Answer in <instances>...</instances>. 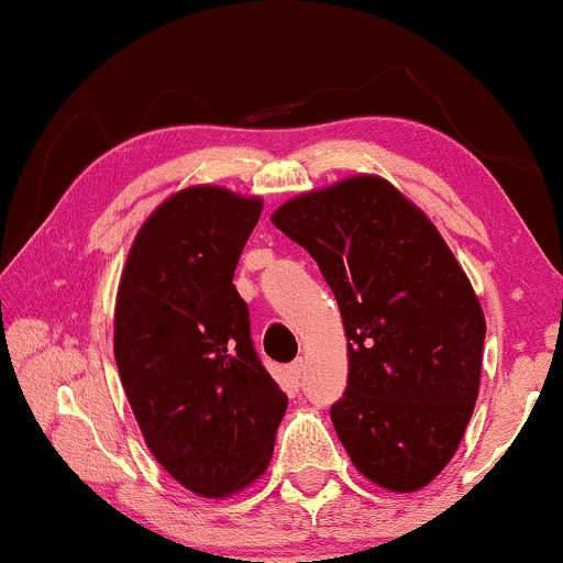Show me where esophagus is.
Wrapping results in <instances>:
<instances>
[{
	"mask_svg": "<svg viewBox=\"0 0 563 563\" xmlns=\"http://www.w3.org/2000/svg\"><path fill=\"white\" fill-rule=\"evenodd\" d=\"M287 374H289V379H291V382L299 384V379H302V376H305V361H302V358H297L295 364H289Z\"/></svg>",
	"mask_w": 563,
	"mask_h": 563,
	"instance_id": "obj_1",
	"label": "esophagus"
}]
</instances>
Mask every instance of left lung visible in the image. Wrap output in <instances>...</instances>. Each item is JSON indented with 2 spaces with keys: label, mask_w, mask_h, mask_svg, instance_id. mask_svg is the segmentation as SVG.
I'll use <instances>...</instances> for the list:
<instances>
[{
  "label": "left lung",
  "mask_w": 563,
  "mask_h": 563,
  "mask_svg": "<svg viewBox=\"0 0 563 563\" xmlns=\"http://www.w3.org/2000/svg\"><path fill=\"white\" fill-rule=\"evenodd\" d=\"M320 266L349 338V387L330 407L353 466L391 492L435 479L479 395L487 322L426 212L379 176H351L272 214Z\"/></svg>",
  "instance_id": "obj_1"
}]
</instances>
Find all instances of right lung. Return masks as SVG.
<instances>
[{"mask_svg": "<svg viewBox=\"0 0 563 563\" xmlns=\"http://www.w3.org/2000/svg\"><path fill=\"white\" fill-rule=\"evenodd\" d=\"M264 210L222 187L176 191L137 230L114 305V361L153 456L199 497L266 472L287 395L251 341L233 274Z\"/></svg>", "mask_w": 563, "mask_h": 563, "instance_id": "right-lung-1", "label": "right lung"}]
</instances>
